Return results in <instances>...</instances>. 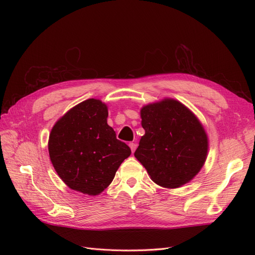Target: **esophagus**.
I'll return each instance as SVG.
<instances>
[{"mask_svg":"<svg viewBox=\"0 0 255 255\" xmlns=\"http://www.w3.org/2000/svg\"><path fill=\"white\" fill-rule=\"evenodd\" d=\"M128 145H129L130 150H132V153H134V152H135V150H136V148H137V144H136L135 142H129V143H128Z\"/></svg>","mask_w":255,"mask_h":255,"instance_id":"obj_1","label":"esophagus"}]
</instances>
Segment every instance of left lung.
Listing matches in <instances>:
<instances>
[{"mask_svg":"<svg viewBox=\"0 0 255 255\" xmlns=\"http://www.w3.org/2000/svg\"><path fill=\"white\" fill-rule=\"evenodd\" d=\"M141 137L135 157L159 186L176 188L188 183L203 167L208 140L195 114L173 99L143 106Z\"/></svg>","mask_w":255,"mask_h":255,"instance_id":"8db88e82","label":"left lung"}]
</instances>
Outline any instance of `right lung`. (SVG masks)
Masks as SVG:
<instances>
[{
    "instance_id": "obj_1",
    "label": "right lung",
    "mask_w": 255,
    "mask_h": 255,
    "mask_svg": "<svg viewBox=\"0 0 255 255\" xmlns=\"http://www.w3.org/2000/svg\"><path fill=\"white\" fill-rule=\"evenodd\" d=\"M107 116L106 104L88 99L67 112L49 138L50 158L60 179L89 196L101 194L130 155L129 146L107 125Z\"/></svg>"
}]
</instances>
